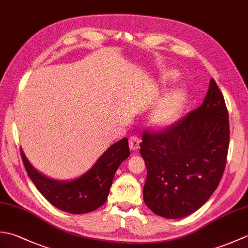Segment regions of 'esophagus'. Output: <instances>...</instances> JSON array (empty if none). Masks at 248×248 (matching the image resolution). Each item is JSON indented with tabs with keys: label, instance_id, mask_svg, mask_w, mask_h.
I'll use <instances>...</instances> for the list:
<instances>
[{
	"label": "esophagus",
	"instance_id": "34e87169",
	"mask_svg": "<svg viewBox=\"0 0 248 248\" xmlns=\"http://www.w3.org/2000/svg\"><path fill=\"white\" fill-rule=\"evenodd\" d=\"M140 144V139L138 138V136H131L130 140H129V146L131 150H136L139 149Z\"/></svg>",
	"mask_w": 248,
	"mask_h": 248
}]
</instances>
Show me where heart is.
I'll list each match as a JSON object with an SVG mask.
<instances>
[{
  "label": "heart",
  "instance_id": "obj_1",
  "mask_svg": "<svg viewBox=\"0 0 248 248\" xmlns=\"http://www.w3.org/2000/svg\"><path fill=\"white\" fill-rule=\"evenodd\" d=\"M175 71H168L165 73V80H171L176 77ZM184 101V92L181 88H175L167 93L165 97L157 103L151 110L149 119L150 123L159 128H164L170 125L178 117L182 108Z\"/></svg>",
  "mask_w": 248,
  "mask_h": 248
}]
</instances>
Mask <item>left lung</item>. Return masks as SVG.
<instances>
[{"instance_id": "1", "label": "left lung", "mask_w": 248, "mask_h": 248, "mask_svg": "<svg viewBox=\"0 0 248 248\" xmlns=\"http://www.w3.org/2000/svg\"><path fill=\"white\" fill-rule=\"evenodd\" d=\"M229 136L228 110L211 78L199 108L161 132L144 131L140 155L147 167V207L171 219L197 211L223 177Z\"/></svg>"}]
</instances>
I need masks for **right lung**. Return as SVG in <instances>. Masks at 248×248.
Instances as JSON below:
<instances>
[{"mask_svg": "<svg viewBox=\"0 0 248 248\" xmlns=\"http://www.w3.org/2000/svg\"><path fill=\"white\" fill-rule=\"evenodd\" d=\"M20 151L25 170L37 189L54 207L71 214L88 213L101 207L107 202L116 170L130 155L128 139L124 138L110 146L84 175L60 181L36 170L22 149Z\"/></svg>", "mask_w": 248, "mask_h": 248, "instance_id": "1", "label": "right lung"}]
</instances>
